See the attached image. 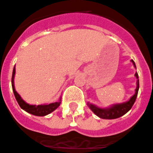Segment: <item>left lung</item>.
I'll return each mask as SVG.
<instances>
[{"label": "left lung", "instance_id": "left-lung-1", "mask_svg": "<svg viewBox=\"0 0 153 153\" xmlns=\"http://www.w3.org/2000/svg\"><path fill=\"white\" fill-rule=\"evenodd\" d=\"M131 62H133V64L135 66L134 61L131 60ZM135 76L137 78V88L135 89V93L130 99L129 101L120 104V105H115L114 106H112L111 108H100L93 105L88 104L89 107H90V108L92 110L94 114L97 115L100 118H103V119H115V118L122 117L124 114H126L132 108V106L134 105V101L136 100L137 95H138L139 88H140V82H139V79H138L139 76H138L137 73H135Z\"/></svg>", "mask_w": 153, "mask_h": 153}]
</instances>
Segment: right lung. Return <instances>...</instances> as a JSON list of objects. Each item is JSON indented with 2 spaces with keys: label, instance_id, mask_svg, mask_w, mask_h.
I'll return each mask as SVG.
<instances>
[{
  "label": "right lung",
  "instance_id": "right-lung-1",
  "mask_svg": "<svg viewBox=\"0 0 153 153\" xmlns=\"http://www.w3.org/2000/svg\"><path fill=\"white\" fill-rule=\"evenodd\" d=\"M14 74H15V65L13 67V74H12V79H11V82H12V88H13V94L14 97L16 98V100L19 103V106L24 109L25 111L27 112L29 114H33L36 116H45L48 114H51L52 112L54 111L61 104V101L55 103H51L49 105H28L25 102L24 100L20 97L18 92L15 91L14 88V84H13V78H14Z\"/></svg>",
  "mask_w": 153,
  "mask_h": 153
}]
</instances>
